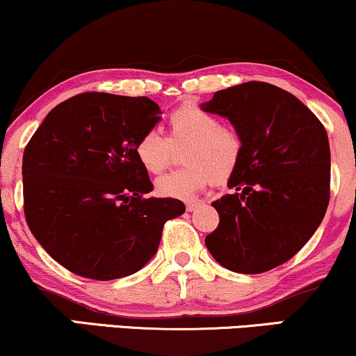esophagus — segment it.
I'll return each instance as SVG.
<instances>
[{
  "label": "esophagus",
  "mask_w": 356,
  "mask_h": 356,
  "mask_svg": "<svg viewBox=\"0 0 356 356\" xmlns=\"http://www.w3.org/2000/svg\"><path fill=\"white\" fill-rule=\"evenodd\" d=\"M200 207V202H188V204L186 205V209H187V211H193V210H197Z\"/></svg>",
  "instance_id": "1"
}]
</instances>
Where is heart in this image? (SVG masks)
<instances>
[{"mask_svg":"<svg viewBox=\"0 0 356 356\" xmlns=\"http://www.w3.org/2000/svg\"><path fill=\"white\" fill-rule=\"evenodd\" d=\"M181 147L186 168L157 179L156 192L169 199L191 200L210 182L230 181L241 163L243 138L232 126L220 124L217 115L186 103L169 115L168 136L147 131L138 139L134 152L143 169L161 174L172 163L174 149Z\"/></svg>","mask_w":356,"mask_h":356,"instance_id":"b5f03b06","label":"heart"}]
</instances>
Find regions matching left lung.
I'll return each mask as SVG.
<instances>
[{"label": "left lung", "instance_id": "1", "mask_svg": "<svg viewBox=\"0 0 356 356\" xmlns=\"http://www.w3.org/2000/svg\"><path fill=\"white\" fill-rule=\"evenodd\" d=\"M204 110L225 116L243 156L215 200L220 223L205 238L230 271L259 274L289 261L316 233L330 200V146L318 118L292 93L266 82L215 92Z\"/></svg>", "mask_w": 356, "mask_h": 356}]
</instances>
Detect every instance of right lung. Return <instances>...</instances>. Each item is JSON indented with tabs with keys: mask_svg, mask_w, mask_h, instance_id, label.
<instances>
[{
	"mask_svg": "<svg viewBox=\"0 0 356 356\" xmlns=\"http://www.w3.org/2000/svg\"><path fill=\"white\" fill-rule=\"evenodd\" d=\"M147 97L80 93L44 118L22 156L24 215L58 264L111 281L156 254L164 223L181 217L177 199H156L139 164L138 139L159 123Z\"/></svg>",
	"mask_w": 356,
	"mask_h": 356,
	"instance_id": "1",
	"label": "right lung"
}]
</instances>
